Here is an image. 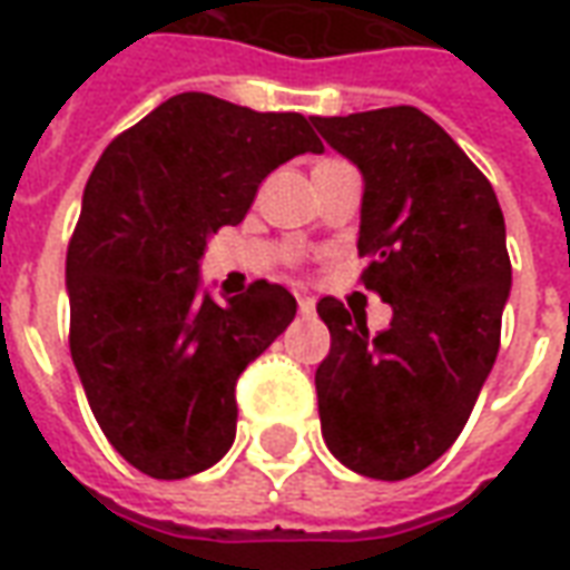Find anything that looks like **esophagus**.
<instances>
[{
    "instance_id": "esophagus-1",
    "label": "esophagus",
    "mask_w": 570,
    "mask_h": 570,
    "mask_svg": "<svg viewBox=\"0 0 570 570\" xmlns=\"http://www.w3.org/2000/svg\"><path fill=\"white\" fill-rule=\"evenodd\" d=\"M298 314H302V317H311V314H314V298L298 296Z\"/></svg>"
}]
</instances>
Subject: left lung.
<instances>
[{"label": "left lung", "mask_w": 570, "mask_h": 570, "mask_svg": "<svg viewBox=\"0 0 570 570\" xmlns=\"http://www.w3.org/2000/svg\"><path fill=\"white\" fill-rule=\"evenodd\" d=\"M311 121L363 176V284L394 311L370 335L338 298L317 302L333 335L314 375L323 440L347 470L396 482L449 452L494 366L513 286L503 213L476 164L415 106Z\"/></svg>", "instance_id": "8db88e82"}]
</instances>
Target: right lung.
<instances>
[{
  "mask_svg": "<svg viewBox=\"0 0 570 570\" xmlns=\"http://www.w3.org/2000/svg\"><path fill=\"white\" fill-rule=\"evenodd\" d=\"M305 151H323L305 116L186 91L94 167L67 249L69 351L106 440L149 476L223 461L237 375L296 317V298L265 281L216 302L200 259L262 179Z\"/></svg>",
  "mask_w": 570,
  "mask_h": 570,
  "instance_id": "add662e5",
  "label": "right lung"
}]
</instances>
